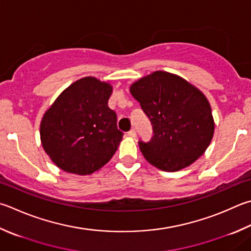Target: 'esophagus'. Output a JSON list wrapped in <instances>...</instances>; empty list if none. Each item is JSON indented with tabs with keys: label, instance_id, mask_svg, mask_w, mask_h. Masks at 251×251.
Instances as JSON below:
<instances>
[{
	"label": "esophagus",
	"instance_id": "1",
	"mask_svg": "<svg viewBox=\"0 0 251 251\" xmlns=\"http://www.w3.org/2000/svg\"><path fill=\"white\" fill-rule=\"evenodd\" d=\"M128 136H130V137H133V138H135L136 137V130L133 128V129H130L129 131H128Z\"/></svg>",
	"mask_w": 251,
	"mask_h": 251
}]
</instances>
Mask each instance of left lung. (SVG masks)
I'll list each match as a JSON object with an SVG mask.
<instances>
[{
  "label": "left lung",
  "mask_w": 251,
  "mask_h": 251,
  "mask_svg": "<svg viewBox=\"0 0 251 251\" xmlns=\"http://www.w3.org/2000/svg\"><path fill=\"white\" fill-rule=\"evenodd\" d=\"M130 93L152 125L153 137L138 141L146 160L173 172L202 156L213 138L214 121L201 91L176 75L156 71L135 82Z\"/></svg>",
  "instance_id": "8db88e82"
}]
</instances>
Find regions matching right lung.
I'll list each match as a JSON object with an SVG mask.
<instances>
[{
    "mask_svg": "<svg viewBox=\"0 0 251 251\" xmlns=\"http://www.w3.org/2000/svg\"><path fill=\"white\" fill-rule=\"evenodd\" d=\"M111 94L110 84L86 76L68 86L45 113L42 145L63 171L91 175L115 153L124 133L107 105Z\"/></svg>",
    "mask_w": 251,
    "mask_h": 251,
    "instance_id": "add662e5",
    "label": "right lung"
}]
</instances>
